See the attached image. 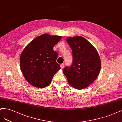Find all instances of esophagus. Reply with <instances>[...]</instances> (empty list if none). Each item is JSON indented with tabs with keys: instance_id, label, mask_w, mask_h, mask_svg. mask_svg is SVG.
I'll use <instances>...</instances> for the list:
<instances>
[{
	"instance_id": "obj_1",
	"label": "esophagus",
	"mask_w": 122,
	"mask_h": 122,
	"mask_svg": "<svg viewBox=\"0 0 122 122\" xmlns=\"http://www.w3.org/2000/svg\"><path fill=\"white\" fill-rule=\"evenodd\" d=\"M64 67V64H61L60 65V67H61V69L63 68Z\"/></svg>"
}]
</instances>
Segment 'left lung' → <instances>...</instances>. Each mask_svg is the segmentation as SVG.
I'll use <instances>...</instances> for the list:
<instances>
[{
    "instance_id": "8db88e82",
    "label": "left lung",
    "mask_w": 122,
    "mask_h": 122,
    "mask_svg": "<svg viewBox=\"0 0 122 122\" xmlns=\"http://www.w3.org/2000/svg\"><path fill=\"white\" fill-rule=\"evenodd\" d=\"M72 50L71 65L65 67L63 72L69 85L77 89L88 87L97 77L101 61L97 50L85 38L80 36L67 38Z\"/></svg>"
}]
</instances>
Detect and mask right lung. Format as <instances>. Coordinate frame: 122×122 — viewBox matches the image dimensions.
<instances>
[{
  "label": "right lung",
  "mask_w": 122,
  "mask_h": 122,
  "mask_svg": "<svg viewBox=\"0 0 122 122\" xmlns=\"http://www.w3.org/2000/svg\"><path fill=\"white\" fill-rule=\"evenodd\" d=\"M61 38V36L43 34L23 50L20 59L21 69L25 79L34 87H47L60 69L56 62L58 53L53 47Z\"/></svg>",
  "instance_id": "obj_1"
}]
</instances>
